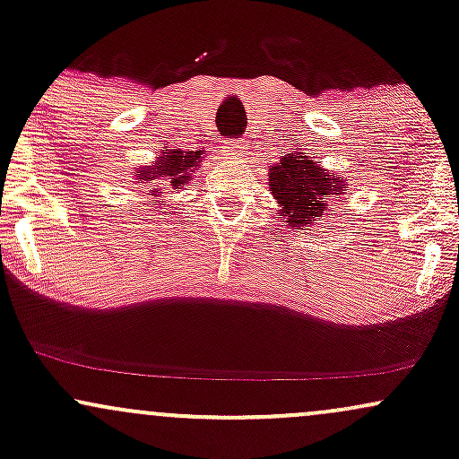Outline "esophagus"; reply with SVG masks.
<instances>
[{"mask_svg":"<svg viewBox=\"0 0 459 459\" xmlns=\"http://www.w3.org/2000/svg\"><path fill=\"white\" fill-rule=\"evenodd\" d=\"M246 149H247V144H246V142L244 140H229V142H226V144H224V152H226V155H230V157H239V155H244V152H246Z\"/></svg>","mask_w":459,"mask_h":459,"instance_id":"1","label":"esophagus"}]
</instances>
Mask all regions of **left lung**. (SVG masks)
<instances>
[{"label":"left lung","instance_id":"1","mask_svg":"<svg viewBox=\"0 0 459 459\" xmlns=\"http://www.w3.org/2000/svg\"><path fill=\"white\" fill-rule=\"evenodd\" d=\"M270 192L284 215V222L293 229L307 230L317 224L325 209L341 194H345L350 178L325 170L321 161L308 152L293 149L270 166Z\"/></svg>","mask_w":459,"mask_h":459}]
</instances>
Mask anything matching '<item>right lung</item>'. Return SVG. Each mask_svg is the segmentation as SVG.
Instances as JSON below:
<instances>
[{
	"label": "right lung",
	"instance_id": "add662e5",
	"mask_svg": "<svg viewBox=\"0 0 459 459\" xmlns=\"http://www.w3.org/2000/svg\"><path fill=\"white\" fill-rule=\"evenodd\" d=\"M204 151H183L177 146H166L161 149L160 155L155 157V161H151L149 166H140L135 170V186L146 189V194L152 198H157V204L166 203V194L181 192L183 187L192 181V177L196 175L203 161ZM151 204H155L149 200ZM160 209V207H157Z\"/></svg>",
	"mask_w": 459,
	"mask_h": 459
}]
</instances>
